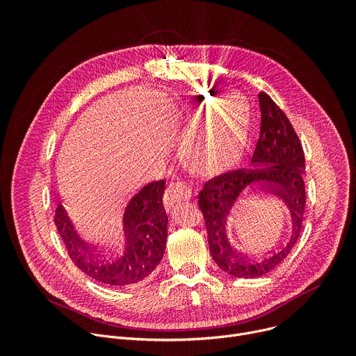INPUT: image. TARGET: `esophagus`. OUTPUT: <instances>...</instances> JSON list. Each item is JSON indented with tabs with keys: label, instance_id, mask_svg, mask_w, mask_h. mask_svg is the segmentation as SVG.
Returning a JSON list of instances; mask_svg holds the SVG:
<instances>
[{
	"label": "esophagus",
	"instance_id": "1",
	"mask_svg": "<svg viewBox=\"0 0 356 356\" xmlns=\"http://www.w3.org/2000/svg\"><path fill=\"white\" fill-rule=\"evenodd\" d=\"M191 198V187L184 181L170 183L165 193V206L166 209H172L177 202L187 201Z\"/></svg>",
	"mask_w": 356,
	"mask_h": 356
}]
</instances>
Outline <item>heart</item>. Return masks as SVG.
<instances>
[{"label":"heart","instance_id":"obj_1","mask_svg":"<svg viewBox=\"0 0 356 356\" xmlns=\"http://www.w3.org/2000/svg\"><path fill=\"white\" fill-rule=\"evenodd\" d=\"M250 114L236 97L200 106L186 120L180 154L198 175H216L232 168L243 155Z\"/></svg>","mask_w":356,"mask_h":356}]
</instances>
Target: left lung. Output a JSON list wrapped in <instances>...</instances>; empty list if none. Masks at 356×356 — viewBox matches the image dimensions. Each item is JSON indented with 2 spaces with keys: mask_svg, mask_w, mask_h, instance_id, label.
I'll list each match as a JSON object with an SVG mask.
<instances>
[{
  "mask_svg": "<svg viewBox=\"0 0 356 356\" xmlns=\"http://www.w3.org/2000/svg\"><path fill=\"white\" fill-rule=\"evenodd\" d=\"M261 135L250 161L252 168L224 173L209 180L198 193L210 253L221 270L234 277H259L279 266L298 239L306 188L304 152L286 114L264 91L258 94ZM258 188L279 196L291 214V232L284 244L262 256L252 252L254 240L240 227L238 213Z\"/></svg>",
  "mask_w": 356,
  "mask_h": 356,
  "instance_id": "left-lung-1",
  "label": "left lung"
}]
</instances>
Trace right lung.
Segmentation results:
<instances>
[{"instance_id": "right-lung-1", "label": "right lung", "mask_w": 356, "mask_h": 356, "mask_svg": "<svg viewBox=\"0 0 356 356\" xmlns=\"http://www.w3.org/2000/svg\"><path fill=\"white\" fill-rule=\"evenodd\" d=\"M165 186V180L152 181L132 194L121 210L115 236L101 246L83 238L59 204L55 224L73 264L91 279L114 287H129L146 280L161 264L166 249Z\"/></svg>"}]
</instances>
